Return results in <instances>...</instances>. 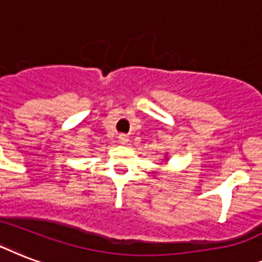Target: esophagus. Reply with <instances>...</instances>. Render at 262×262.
<instances>
[{
    "label": "esophagus",
    "instance_id": "esophagus-1",
    "mask_svg": "<svg viewBox=\"0 0 262 262\" xmlns=\"http://www.w3.org/2000/svg\"><path fill=\"white\" fill-rule=\"evenodd\" d=\"M118 141L121 144H126L127 141H129V136L126 135H119L118 136Z\"/></svg>",
    "mask_w": 262,
    "mask_h": 262
}]
</instances>
